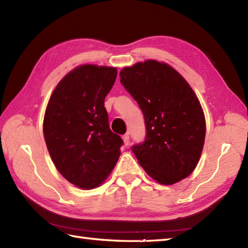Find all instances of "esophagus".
Returning <instances> with one entry per match:
<instances>
[{
    "instance_id": "esophagus-1",
    "label": "esophagus",
    "mask_w": 248,
    "mask_h": 248,
    "mask_svg": "<svg viewBox=\"0 0 248 248\" xmlns=\"http://www.w3.org/2000/svg\"><path fill=\"white\" fill-rule=\"evenodd\" d=\"M123 140H124V145H128V144H129V142H130L129 133H125L124 136H123Z\"/></svg>"
}]
</instances>
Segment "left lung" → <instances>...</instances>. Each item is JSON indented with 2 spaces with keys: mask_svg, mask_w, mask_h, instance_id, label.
Wrapping results in <instances>:
<instances>
[{
  "mask_svg": "<svg viewBox=\"0 0 248 248\" xmlns=\"http://www.w3.org/2000/svg\"><path fill=\"white\" fill-rule=\"evenodd\" d=\"M120 82L144 115V143L133 153L145 173L161 185H174L195 170L205 139L203 109L183 75L156 60L120 71Z\"/></svg>",
  "mask_w": 248,
  "mask_h": 248,
  "instance_id": "obj_1",
  "label": "left lung"
}]
</instances>
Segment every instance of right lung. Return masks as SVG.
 Wrapping results in <instances>:
<instances>
[{"label":"right lung","instance_id":"obj_1","mask_svg":"<svg viewBox=\"0 0 248 248\" xmlns=\"http://www.w3.org/2000/svg\"><path fill=\"white\" fill-rule=\"evenodd\" d=\"M117 68L82 64L57 84L45 111L44 137L56 169L81 189L99 187L114 170L123 140L109 128L105 97Z\"/></svg>","mask_w":248,"mask_h":248}]
</instances>
